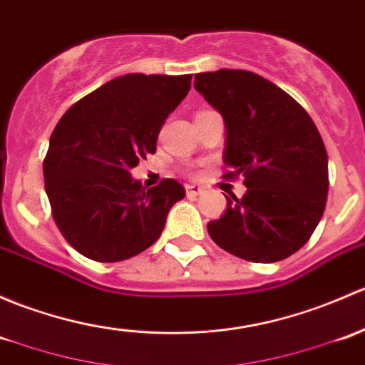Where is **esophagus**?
I'll return each instance as SVG.
<instances>
[{"mask_svg":"<svg viewBox=\"0 0 365 365\" xmlns=\"http://www.w3.org/2000/svg\"><path fill=\"white\" fill-rule=\"evenodd\" d=\"M185 192H187V197H197V195H201L202 192H205V189L199 185H187Z\"/></svg>","mask_w":365,"mask_h":365,"instance_id":"1","label":"esophagus"}]
</instances>
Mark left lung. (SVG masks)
Here are the masks:
<instances>
[{"instance_id": "1", "label": "left lung", "mask_w": 365, "mask_h": 365, "mask_svg": "<svg viewBox=\"0 0 365 365\" xmlns=\"http://www.w3.org/2000/svg\"><path fill=\"white\" fill-rule=\"evenodd\" d=\"M195 91L224 117V178L243 176L212 240L250 262H278L312 237L327 202L324 140L308 112L269 80L245 70L197 73Z\"/></svg>"}]
</instances>
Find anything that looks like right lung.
Masks as SVG:
<instances>
[{
    "instance_id": "right-lung-1",
    "label": "right lung",
    "mask_w": 365,
    "mask_h": 365,
    "mask_svg": "<svg viewBox=\"0 0 365 365\" xmlns=\"http://www.w3.org/2000/svg\"><path fill=\"white\" fill-rule=\"evenodd\" d=\"M192 75L129 73L76 101L57 122L43 160L45 190L64 240L98 262L131 259L159 240L185 197L176 180L152 189L131 171L190 91Z\"/></svg>"
}]
</instances>
